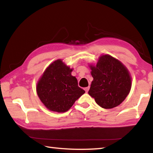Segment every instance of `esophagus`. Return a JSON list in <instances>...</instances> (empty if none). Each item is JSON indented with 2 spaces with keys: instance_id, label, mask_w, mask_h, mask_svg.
Instances as JSON below:
<instances>
[{
  "instance_id": "esophagus-1",
  "label": "esophagus",
  "mask_w": 153,
  "mask_h": 153,
  "mask_svg": "<svg viewBox=\"0 0 153 153\" xmlns=\"http://www.w3.org/2000/svg\"><path fill=\"white\" fill-rule=\"evenodd\" d=\"M89 86H88V87H85V89H85V91L86 92H88V91H89Z\"/></svg>"
}]
</instances>
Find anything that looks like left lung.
Returning <instances> with one entry per match:
<instances>
[{"label":"left lung","instance_id":"8db88e82","mask_svg":"<svg viewBox=\"0 0 153 153\" xmlns=\"http://www.w3.org/2000/svg\"><path fill=\"white\" fill-rule=\"evenodd\" d=\"M91 82L89 95L103 108L120 105L128 95L131 87V77L121 62L108 54L102 55L96 66L90 65Z\"/></svg>","mask_w":153,"mask_h":153}]
</instances>
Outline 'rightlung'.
I'll return each mask as SVG.
<instances>
[{
  "instance_id": "obj_1",
  "label": "right lung",
  "mask_w": 153,
  "mask_h": 153,
  "mask_svg": "<svg viewBox=\"0 0 153 153\" xmlns=\"http://www.w3.org/2000/svg\"><path fill=\"white\" fill-rule=\"evenodd\" d=\"M72 70L62 60H55L47 68L39 80L37 95L51 111H68L85 93L78 86L76 77L71 76Z\"/></svg>"
}]
</instances>
